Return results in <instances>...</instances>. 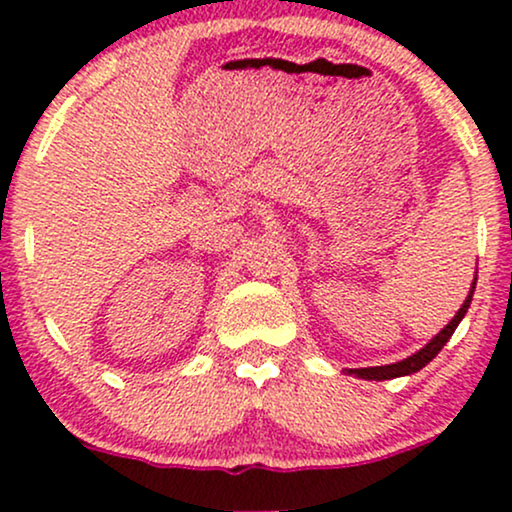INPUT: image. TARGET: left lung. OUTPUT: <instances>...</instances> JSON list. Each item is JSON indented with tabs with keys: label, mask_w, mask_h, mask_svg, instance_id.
Wrapping results in <instances>:
<instances>
[{
	"label": "left lung",
	"mask_w": 512,
	"mask_h": 512,
	"mask_svg": "<svg viewBox=\"0 0 512 512\" xmlns=\"http://www.w3.org/2000/svg\"><path fill=\"white\" fill-rule=\"evenodd\" d=\"M474 286H477V272H474V281H472V289H469L467 298H464L462 308L457 310L455 317L448 322V325L440 330L436 337L431 339L426 346H421L416 354H411L407 358H402V361L397 363H387V366H370V368H346V375H356V378H363V380H392V378H402V375H411L416 373V370H421L428 363L433 361L440 354V349H443L445 344H448V339L452 337V332L457 330V325L462 322V317L467 315L469 310V303H472V296H474Z\"/></svg>",
	"instance_id": "obj_1"
}]
</instances>
